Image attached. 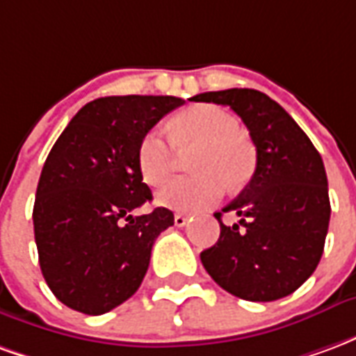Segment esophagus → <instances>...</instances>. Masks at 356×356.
<instances>
[{"mask_svg":"<svg viewBox=\"0 0 356 356\" xmlns=\"http://www.w3.org/2000/svg\"><path fill=\"white\" fill-rule=\"evenodd\" d=\"M173 223H175V227H185V225L188 223V217L183 216V213H175V217H173Z\"/></svg>","mask_w":356,"mask_h":356,"instance_id":"esophagus-1","label":"esophagus"}]
</instances>
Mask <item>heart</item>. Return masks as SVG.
I'll use <instances>...</instances> for the list:
<instances>
[{
	"label": "heart",
	"instance_id": "heart-1",
	"mask_svg": "<svg viewBox=\"0 0 356 356\" xmlns=\"http://www.w3.org/2000/svg\"><path fill=\"white\" fill-rule=\"evenodd\" d=\"M236 118L213 104H196L171 118L168 131L177 150L196 148L191 177L171 181L158 191L156 202L173 211H200L216 204L225 191L240 188L255 171V148L238 131ZM160 131H148L139 143L137 168L150 186L165 183L175 171V150Z\"/></svg>",
	"mask_w": 356,
	"mask_h": 356
}]
</instances>
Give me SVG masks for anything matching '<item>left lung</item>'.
<instances>
[{"label":"left lung","mask_w":356,"mask_h":356,"mask_svg":"<svg viewBox=\"0 0 356 356\" xmlns=\"http://www.w3.org/2000/svg\"><path fill=\"white\" fill-rule=\"evenodd\" d=\"M231 106L250 129L255 171L238 198L232 227L216 213L221 234L200 254L202 265L223 290L246 301H275L313 275L330 223L328 179L305 131L286 110L255 89H225L193 97Z\"/></svg>","instance_id":"8db88e82"}]
</instances>
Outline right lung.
<instances>
[{"label":"right lung","mask_w":356,"mask_h":356,"mask_svg":"<svg viewBox=\"0 0 356 356\" xmlns=\"http://www.w3.org/2000/svg\"><path fill=\"white\" fill-rule=\"evenodd\" d=\"M179 97L125 95L88 102L43 163L34 202L40 267L55 298L74 311L104 314L139 290L158 234L173 225L137 168L140 139Z\"/></svg>","instance_id":"right-lung-1"}]
</instances>
